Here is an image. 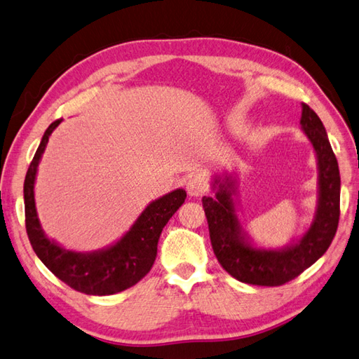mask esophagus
<instances>
[{
	"mask_svg": "<svg viewBox=\"0 0 359 359\" xmlns=\"http://www.w3.org/2000/svg\"><path fill=\"white\" fill-rule=\"evenodd\" d=\"M186 190H187L189 196H192V198L201 196L204 194V190H205V181H204V178L198 177V175H196V177L189 178L187 182H186Z\"/></svg>",
	"mask_w": 359,
	"mask_h": 359,
	"instance_id": "1",
	"label": "esophagus"
}]
</instances>
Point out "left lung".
<instances>
[{
    "instance_id": "left-lung-1",
    "label": "left lung",
    "mask_w": 359,
    "mask_h": 359,
    "mask_svg": "<svg viewBox=\"0 0 359 359\" xmlns=\"http://www.w3.org/2000/svg\"><path fill=\"white\" fill-rule=\"evenodd\" d=\"M299 124L316 155L318 201L312 224L297 240L281 249H266L253 243L238 215L233 173H215V196H203L213 252L222 269L241 283L273 287L292 281L323 257L337 233L341 192L337 156L320 116L307 104H302Z\"/></svg>"
}]
</instances>
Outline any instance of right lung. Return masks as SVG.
<instances>
[{
    "label": "right lung",
    "mask_w": 359,
    "mask_h": 359,
    "mask_svg": "<svg viewBox=\"0 0 359 359\" xmlns=\"http://www.w3.org/2000/svg\"><path fill=\"white\" fill-rule=\"evenodd\" d=\"M61 121L62 119H57L47 127L24 180V209L29 241L43 264L72 289L98 297L123 292L142 280L152 269L159 235L173 213L184 203L187 194L184 189H177L150 203L132 227L104 249L93 252L65 249L44 233L35 205L38 165L49 137Z\"/></svg>",
    "instance_id": "1"
}]
</instances>
